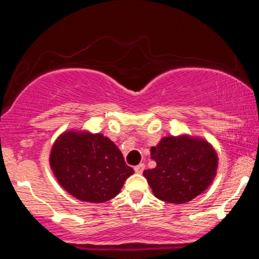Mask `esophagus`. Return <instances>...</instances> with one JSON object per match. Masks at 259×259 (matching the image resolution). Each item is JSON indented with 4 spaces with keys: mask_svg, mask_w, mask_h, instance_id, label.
I'll return each instance as SVG.
<instances>
[{
    "mask_svg": "<svg viewBox=\"0 0 259 259\" xmlns=\"http://www.w3.org/2000/svg\"><path fill=\"white\" fill-rule=\"evenodd\" d=\"M134 170H135V173H138V174H141L142 171L145 170V164H144V163H140L139 165H136V167L134 168Z\"/></svg>",
    "mask_w": 259,
    "mask_h": 259,
    "instance_id": "1",
    "label": "esophagus"
}]
</instances>
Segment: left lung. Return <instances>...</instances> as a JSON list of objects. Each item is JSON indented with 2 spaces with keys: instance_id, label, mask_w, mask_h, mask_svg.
Masks as SVG:
<instances>
[{
  "instance_id": "obj_1",
  "label": "left lung",
  "mask_w": 259,
  "mask_h": 259,
  "mask_svg": "<svg viewBox=\"0 0 259 259\" xmlns=\"http://www.w3.org/2000/svg\"><path fill=\"white\" fill-rule=\"evenodd\" d=\"M153 169L144 171L153 195L169 203H185L212 184L218 156L212 145L189 135L167 136L151 147Z\"/></svg>"
}]
</instances>
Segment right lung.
<instances>
[{
    "instance_id": "add662e5",
    "label": "right lung",
    "mask_w": 259,
    "mask_h": 259,
    "mask_svg": "<svg viewBox=\"0 0 259 259\" xmlns=\"http://www.w3.org/2000/svg\"><path fill=\"white\" fill-rule=\"evenodd\" d=\"M50 165L65 191L92 203L112 200L134 174L107 136L76 130L58 136L50 153Z\"/></svg>"
}]
</instances>
